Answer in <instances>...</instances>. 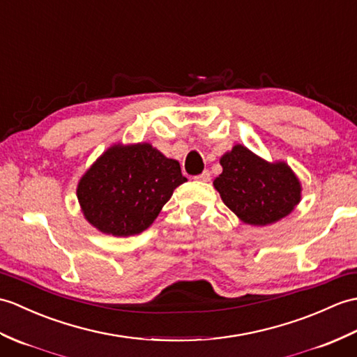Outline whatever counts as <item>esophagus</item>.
Listing matches in <instances>:
<instances>
[{
	"instance_id": "obj_1",
	"label": "esophagus",
	"mask_w": 357,
	"mask_h": 357,
	"mask_svg": "<svg viewBox=\"0 0 357 357\" xmlns=\"http://www.w3.org/2000/svg\"><path fill=\"white\" fill-rule=\"evenodd\" d=\"M195 179H196V181H201V182H208V181L211 179V175H210L208 170H204V172L201 173V175H197Z\"/></svg>"
}]
</instances>
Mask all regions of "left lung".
<instances>
[{"mask_svg": "<svg viewBox=\"0 0 357 357\" xmlns=\"http://www.w3.org/2000/svg\"><path fill=\"white\" fill-rule=\"evenodd\" d=\"M213 181L223 204L246 225L266 227L289 216L301 201V182L284 161H266L243 144L220 156Z\"/></svg>", "mask_w": 357, "mask_h": 357, "instance_id": "8db88e82", "label": "left lung"}]
</instances>
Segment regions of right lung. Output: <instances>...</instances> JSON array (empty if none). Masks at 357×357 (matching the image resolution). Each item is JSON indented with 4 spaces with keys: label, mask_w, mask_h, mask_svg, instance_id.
<instances>
[{
    "label": "right lung",
    "mask_w": 357,
    "mask_h": 357,
    "mask_svg": "<svg viewBox=\"0 0 357 357\" xmlns=\"http://www.w3.org/2000/svg\"><path fill=\"white\" fill-rule=\"evenodd\" d=\"M185 181L179 162L151 143H117L82 175L76 195L89 225L103 234L129 237L151 227Z\"/></svg>",
    "instance_id": "obj_1"
}]
</instances>
